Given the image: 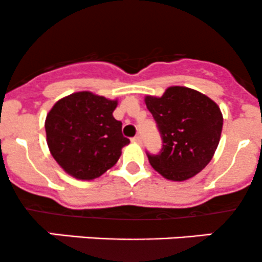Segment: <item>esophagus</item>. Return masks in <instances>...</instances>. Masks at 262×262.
I'll return each instance as SVG.
<instances>
[{
    "label": "esophagus",
    "instance_id": "obj_1",
    "mask_svg": "<svg viewBox=\"0 0 262 262\" xmlns=\"http://www.w3.org/2000/svg\"><path fill=\"white\" fill-rule=\"evenodd\" d=\"M132 141L134 142H136V144H141V136H140V135H136V136L135 137H132Z\"/></svg>",
    "mask_w": 262,
    "mask_h": 262
}]
</instances>
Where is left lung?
I'll return each instance as SVG.
<instances>
[{"label":"left lung","mask_w":262,"mask_h":262,"mask_svg":"<svg viewBox=\"0 0 262 262\" xmlns=\"http://www.w3.org/2000/svg\"><path fill=\"white\" fill-rule=\"evenodd\" d=\"M162 137L158 154L146 151L151 167L170 181H185L204 169L218 147L223 116L200 92L170 86L163 97L145 98Z\"/></svg>","instance_id":"obj_1"}]
</instances>
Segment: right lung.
I'll list each match as a JSON object with an SVG mask.
<instances>
[{
  "label": "right lung",
  "mask_w": 262,
  "mask_h": 262,
  "mask_svg": "<svg viewBox=\"0 0 262 262\" xmlns=\"http://www.w3.org/2000/svg\"><path fill=\"white\" fill-rule=\"evenodd\" d=\"M117 100L90 92L62 98L46 118L47 144L56 162L77 180H94L117 163L130 140L113 117Z\"/></svg>",
  "instance_id": "obj_1"
}]
</instances>
